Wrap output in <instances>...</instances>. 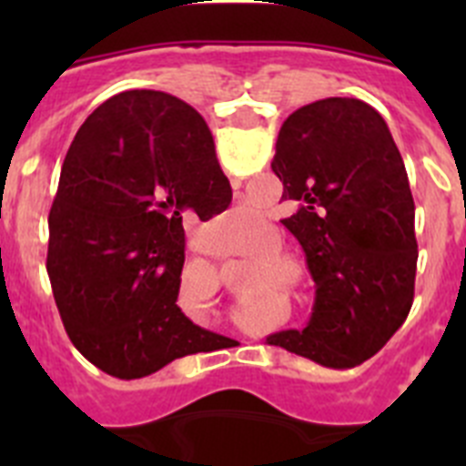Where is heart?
<instances>
[{
	"mask_svg": "<svg viewBox=\"0 0 466 466\" xmlns=\"http://www.w3.org/2000/svg\"><path fill=\"white\" fill-rule=\"evenodd\" d=\"M252 219L247 212H238L236 214V221L238 224H247V221ZM279 249H282V242H279V236L275 233V230H266L261 236V245H258V252L266 254V257L258 258V263L261 266H266V268L270 270H284L289 268V258L279 257Z\"/></svg>",
	"mask_w": 466,
	"mask_h": 466,
	"instance_id": "1",
	"label": "heart"
}]
</instances>
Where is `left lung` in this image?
I'll return each mask as SVG.
<instances>
[{
  "instance_id": "1",
  "label": "left lung",
  "mask_w": 466,
  "mask_h": 466,
  "mask_svg": "<svg viewBox=\"0 0 466 466\" xmlns=\"http://www.w3.org/2000/svg\"><path fill=\"white\" fill-rule=\"evenodd\" d=\"M270 167L317 296L303 331L266 340L331 369L364 364L413 306L415 205L392 133L366 102L317 100L282 123Z\"/></svg>"
}]
</instances>
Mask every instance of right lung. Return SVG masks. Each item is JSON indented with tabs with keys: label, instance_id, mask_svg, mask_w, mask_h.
<instances>
[{
	"label": "right lung",
	"instance_id": "add662e5",
	"mask_svg": "<svg viewBox=\"0 0 466 466\" xmlns=\"http://www.w3.org/2000/svg\"><path fill=\"white\" fill-rule=\"evenodd\" d=\"M230 184L205 118L175 95L126 90L86 118L48 214L46 270L74 348L121 380L219 348L177 306L184 221L212 219Z\"/></svg>",
	"mask_w": 466,
	"mask_h": 466
}]
</instances>
